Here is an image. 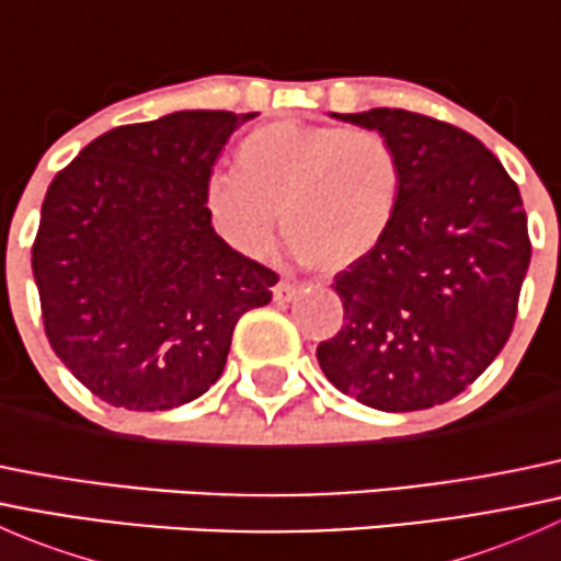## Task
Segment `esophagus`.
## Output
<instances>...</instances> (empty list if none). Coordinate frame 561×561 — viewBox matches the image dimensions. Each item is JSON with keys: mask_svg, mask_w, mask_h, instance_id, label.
Segmentation results:
<instances>
[{"mask_svg": "<svg viewBox=\"0 0 561 561\" xmlns=\"http://www.w3.org/2000/svg\"><path fill=\"white\" fill-rule=\"evenodd\" d=\"M298 293L296 285H290V282H279V285H274V301L276 304H287L293 301Z\"/></svg>", "mask_w": 561, "mask_h": 561, "instance_id": "esophagus-1", "label": "esophagus"}]
</instances>
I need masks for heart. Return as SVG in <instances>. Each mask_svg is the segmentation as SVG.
<instances>
[{
	"label": "heart",
	"mask_w": 561,
	"mask_h": 561,
	"mask_svg": "<svg viewBox=\"0 0 561 561\" xmlns=\"http://www.w3.org/2000/svg\"><path fill=\"white\" fill-rule=\"evenodd\" d=\"M236 175L214 173L203 211L244 257L287 244L325 274L350 268L386 239L404 192V162L377 129L274 122L236 146Z\"/></svg>",
	"instance_id": "heart-1"
}]
</instances>
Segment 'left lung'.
Listing matches in <instances>:
<instances>
[{"instance_id":"obj_1","label":"left lung","mask_w":561,"mask_h":561,"mask_svg":"<svg viewBox=\"0 0 561 561\" xmlns=\"http://www.w3.org/2000/svg\"><path fill=\"white\" fill-rule=\"evenodd\" d=\"M333 116L393 140L404 192L375 252L333 276L344 325L317 344L320 369L375 410L445 404L511 339L531 257L522 192L454 124L401 107Z\"/></svg>"}]
</instances>
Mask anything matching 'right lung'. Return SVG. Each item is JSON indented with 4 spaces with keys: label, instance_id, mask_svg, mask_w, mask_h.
Wrapping results in <instances>:
<instances>
[{
    "label": "right lung",
    "instance_id": "right-lung-1",
    "mask_svg": "<svg viewBox=\"0 0 561 561\" xmlns=\"http://www.w3.org/2000/svg\"><path fill=\"white\" fill-rule=\"evenodd\" d=\"M257 113L179 111L94 138L54 175L32 247L45 336L94 396L173 410L219 380L279 276L208 225L203 186Z\"/></svg>",
    "mask_w": 561,
    "mask_h": 561
}]
</instances>
